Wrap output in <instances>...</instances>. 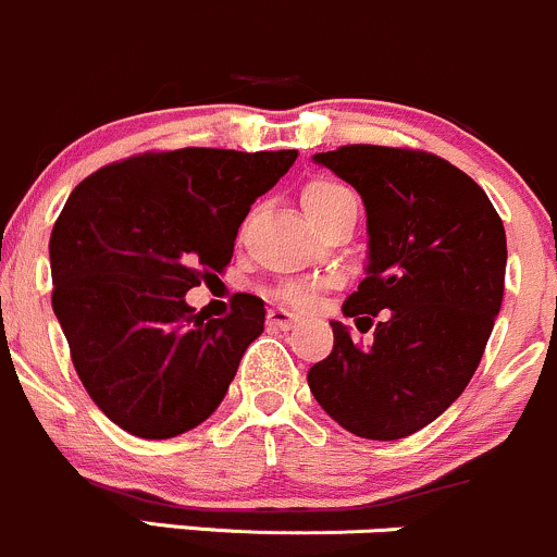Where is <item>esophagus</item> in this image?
Returning a JSON list of instances; mask_svg holds the SVG:
<instances>
[{"label":"esophagus","mask_w":557,"mask_h":557,"mask_svg":"<svg viewBox=\"0 0 557 557\" xmlns=\"http://www.w3.org/2000/svg\"><path fill=\"white\" fill-rule=\"evenodd\" d=\"M297 321L295 313L284 308H271L268 310V326H276V329H292V324Z\"/></svg>","instance_id":"1"}]
</instances>
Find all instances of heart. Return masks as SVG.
Returning <instances> with one entry per match:
<instances>
[{
	"label": "heart",
	"instance_id": "1",
	"mask_svg": "<svg viewBox=\"0 0 557 557\" xmlns=\"http://www.w3.org/2000/svg\"><path fill=\"white\" fill-rule=\"evenodd\" d=\"M350 196H352L350 188H345L343 183L310 181L302 188V207L305 212H308V218L315 220L324 212H329L334 205H339V201L350 199ZM313 292H315V284H308V281H289V284L281 286L278 297L284 302L305 308V305H310V300H313Z\"/></svg>",
	"mask_w": 557,
	"mask_h": 557
}]
</instances>
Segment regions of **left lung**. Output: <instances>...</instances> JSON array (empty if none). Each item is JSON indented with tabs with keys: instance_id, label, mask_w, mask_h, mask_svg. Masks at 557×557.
Returning a JSON list of instances; mask_svg holds the SVG:
<instances>
[{
	"instance_id": "1",
	"label": "left lung",
	"mask_w": 557,
	"mask_h": 557,
	"mask_svg": "<svg viewBox=\"0 0 557 557\" xmlns=\"http://www.w3.org/2000/svg\"><path fill=\"white\" fill-rule=\"evenodd\" d=\"M313 161L367 207V278L343 313L386 319L369 348L332 321L334 348L310 367V393L358 438H406L444 414L481 363L505 295V225L481 185L433 153L343 146Z\"/></svg>"
}]
</instances>
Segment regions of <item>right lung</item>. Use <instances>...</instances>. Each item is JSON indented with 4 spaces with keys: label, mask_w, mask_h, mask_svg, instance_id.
<instances>
[{
    "label": "right lung",
    "mask_w": 557,
    "mask_h": 557,
    "mask_svg": "<svg viewBox=\"0 0 557 557\" xmlns=\"http://www.w3.org/2000/svg\"><path fill=\"white\" fill-rule=\"evenodd\" d=\"M297 151L137 153L71 190L50 236L52 310L76 374L113 424L175 438L212 414L265 326L255 295L207 319L185 292L223 273L238 225Z\"/></svg>",
    "instance_id": "1"
}]
</instances>
